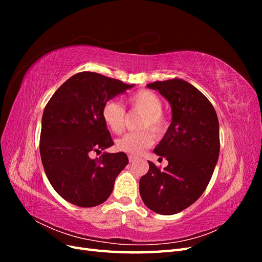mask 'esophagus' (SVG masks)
<instances>
[{"label": "esophagus", "mask_w": 262, "mask_h": 262, "mask_svg": "<svg viewBox=\"0 0 262 262\" xmlns=\"http://www.w3.org/2000/svg\"><path fill=\"white\" fill-rule=\"evenodd\" d=\"M128 157H129V162H130V163H133L134 161H136V156H133V155H129Z\"/></svg>", "instance_id": "1"}]
</instances>
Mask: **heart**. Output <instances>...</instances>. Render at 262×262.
Returning <instances> with one entry per match:
<instances>
[{
    "instance_id": "b5f03b06",
    "label": "heart",
    "mask_w": 262,
    "mask_h": 262,
    "mask_svg": "<svg viewBox=\"0 0 262 262\" xmlns=\"http://www.w3.org/2000/svg\"><path fill=\"white\" fill-rule=\"evenodd\" d=\"M131 108L143 113L138 128L146 129L126 133L116 142L119 152L130 155H140L154 143L153 133L156 138L164 136L168 128L167 116L162 110L163 100L154 92L141 90L129 98ZM101 117L107 128L115 134H120L125 126V112L116 101H107L101 109ZM149 129L152 133L148 131Z\"/></svg>"
}]
</instances>
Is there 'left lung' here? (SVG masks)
Wrapping results in <instances>:
<instances>
[{
	"label": "left lung",
	"mask_w": 262,
	"mask_h": 262,
	"mask_svg": "<svg viewBox=\"0 0 262 262\" xmlns=\"http://www.w3.org/2000/svg\"><path fill=\"white\" fill-rule=\"evenodd\" d=\"M169 101L172 120L154 153L168 161L148 162L140 194L148 209L171 215L194 203L207 189L220 154L219 120L210 100L190 83L173 78L147 85Z\"/></svg>",
	"instance_id": "1"
}]
</instances>
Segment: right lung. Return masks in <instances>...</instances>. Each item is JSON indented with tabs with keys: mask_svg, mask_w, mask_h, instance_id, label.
I'll return each instance as SVG.
<instances>
[{
	"mask_svg": "<svg viewBox=\"0 0 262 262\" xmlns=\"http://www.w3.org/2000/svg\"><path fill=\"white\" fill-rule=\"evenodd\" d=\"M133 87L95 72L70 77L57 90L42 115L40 156L51 186L63 199L82 208L105 202L117 176L129 163L123 152H92L114 145L101 117L106 102Z\"/></svg>",
	"mask_w": 262,
	"mask_h": 262,
	"instance_id": "1",
	"label": "right lung"
}]
</instances>
